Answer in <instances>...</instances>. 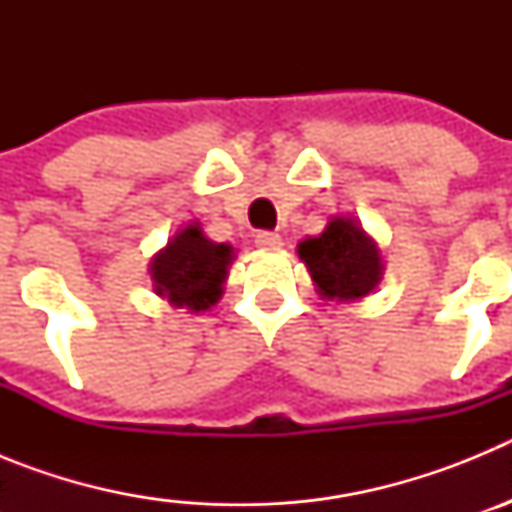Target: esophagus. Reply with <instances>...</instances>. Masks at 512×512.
<instances>
[{"label": "esophagus", "mask_w": 512, "mask_h": 512, "mask_svg": "<svg viewBox=\"0 0 512 512\" xmlns=\"http://www.w3.org/2000/svg\"><path fill=\"white\" fill-rule=\"evenodd\" d=\"M256 246H259L261 251H279V248H282V235L261 230V233L256 235Z\"/></svg>", "instance_id": "obj_1"}]
</instances>
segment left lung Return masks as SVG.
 I'll list each match as a JSON object with an SVG mask.
<instances>
[{
    "instance_id": "left-lung-1",
    "label": "left lung",
    "mask_w": 512,
    "mask_h": 512,
    "mask_svg": "<svg viewBox=\"0 0 512 512\" xmlns=\"http://www.w3.org/2000/svg\"><path fill=\"white\" fill-rule=\"evenodd\" d=\"M297 256L323 300H364L382 282L384 259L379 243L351 215L330 217L323 233L302 238Z\"/></svg>"
}]
</instances>
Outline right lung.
Returning a JSON list of instances; mask_svg holds the SVG:
<instances>
[{
  "instance_id": "right-lung-1",
  "label": "right lung",
  "mask_w": 512,
  "mask_h": 512,
  "mask_svg": "<svg viewBox=\"0 0 512 512\" xmlns=\"http://www.w3.org/2000/svg\"><path fill=\"white\" fill-rule=\"evenodd\" d=\"M235 259L230 243L210 241L197 220L182 225L164 248L153 253L148 274L153 292L171 307L205 312L223 297V284Z\"/></svg>"
}]
</instances>
